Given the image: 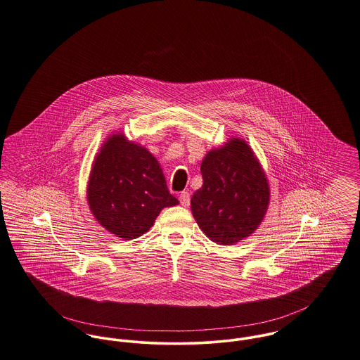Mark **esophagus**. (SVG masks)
I'll return each mask as SVG.
<instances>
[{
  "mask_svg": "<svg viewBox=\"0 0 360 360\" xmlns=\"http://www.w3.org/2000/svg\"><path fill=\"white\" fill-rule=\"evenodd\" d=\"M179 202L182 207H189L191 204V194L189 192H182L179 194Z\"/></svg>",
  "mask_w": 360,
  "mask_h": 360,
  "instance_id": "esophagus-1",
  "label": "esophagus"
}]
</instances>
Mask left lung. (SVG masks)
<instances>
[{"instance_id":"8db88e82","label":"left lung","mask_w":360,"mask_h":360,"mask_svg":"<svg viewBox=\"0 0 360 360\" xmlns=\"http://www.w3.org/2000/svg\"><path fill=\"white\" fill-rule=\"evenodd\" d=\"M200 169L202 186L191 201L198 227L219 245L249 237L270 202L267 176L252 148L244 139H229L205 155Z\"/></svg>"}]
</instances>
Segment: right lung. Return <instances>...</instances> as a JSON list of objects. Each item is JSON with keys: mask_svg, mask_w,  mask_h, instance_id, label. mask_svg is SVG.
Instances as JSON below:
<instances>
[{"mask_svg": "<svg viewBox=\"0 0 360 360\" xmlns=\"http://www.w3.org/2000/svg\"><path fill=\"white\" fill-rule=\"evenodd\" d=\"M87 204L97 221L123 240L146 233L165 207L178 200L168 192L163 169L143 146L112 134L90 171Z\"/></svg>", "mask_w": 360, "mask_h": 360, "instance_id": "right-lung-1", "label": "right lung"}]
</instances>
